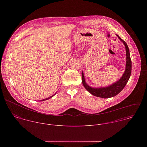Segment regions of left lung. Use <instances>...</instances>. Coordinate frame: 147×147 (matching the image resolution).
Returning a JSON list of instances; mask_svg holds the SVG:
<instances>
[{
    "mask_svg": "<svg viewBox=\"0 0 147 147\" xmlns=\"http://www.w3.org/2000/svg\"><path fill=\"white\" fill-rule=\"evenodd\" d=\"M119 39L121 40V42L124 44L125 46L126 51V63L125 71L122 76V77L115 83H113L111 85L105 86V87H100V88H93L90 86L89 85L86 83L85 79L84 78V73L82 71V83L84 85L85 88L92 95L103 98H108L110 97H113L117 95L119 93L122 89L125 88L126 84L127 83L131 74V60L130 58L129 51L128 47L126 42H125L123 40H122L119 36L117 35Z\"/></svg>",
    "mask_w": 147,
    "mask_h": 147,
    "instance_id": "1",
    "label": "left lung"
}]
</instances>
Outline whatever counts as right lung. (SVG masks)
I'll return each instance as SVG.
<instances>
[{"mask_svg":"<svg viewBox=\"0 0 147 147\" xmlns=\"http://www.w3.org/2000/svg\"><path fill=\"white\" fill-rule=\"evenodd\" d=\"M57 93V92L54 94H53V96H50V97H48V98H45V99H43V100H41V101H45V100H49V99H50V98H51V97H53L54 96H55V94Z\"/></svg>","mask_w":147,"mask_h":147,"instance_id":"1","label":"right lung"}]
</instances>
